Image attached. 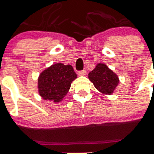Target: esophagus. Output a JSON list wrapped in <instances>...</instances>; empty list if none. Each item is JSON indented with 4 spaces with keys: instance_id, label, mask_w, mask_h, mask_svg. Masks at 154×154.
I'll return each mask as SVG.
<instances>
[{
    "instance_id": "obj_1",
    "label": "esophagus",
    "mask_w": 154,
    "mask_h": 154,
    "mask_svg": "<svg viewBox=\"0 0 154 154\" xmlns=\"http://www.w3.org/2000/svg\"><path fill=\"white\" fill-rule=\"evenodd\" d=\"M78 74H79V75H85L86 74V71H85V70L80 71L78 72Z\"/></svg>"
}]
</instances>
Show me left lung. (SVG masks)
Here are the masks:
<instances>
[{"mask_svg": "<svg viewBox=\"0 0 154 154\" xmlns=\"http://www.w3.org/2000/svg\"><path fill=\"white\" fill-rule=\"evenodd\" d=\"M89 80L95 88L102 94L111 95L119 83L117 75L103 63H98L96 68L88 73Z\"/></svg>", "mask_w": 154, "mask_h": 154, "instance_id": "left-lung-1", "label": "left lung"}]
</instances>
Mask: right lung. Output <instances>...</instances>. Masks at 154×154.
Returning <instances> with one entry per match:
<instances>
[{
    "mask_svg": "<svg viewBox=\"0 0 154 154\" xmlns=\"http://www.w3.org/2000/svg\"><path fill=\"white\" fill-rule=\"evenodd\" d=\"M76 78L71 65L61 63L54 64L40 74L38 80L40 96L55 103L61 101L71 88L72 81Z\"/></svg>",
    "mask_w": 154,
    "mask_h": 154,
    "instance_id": "add662e5",
    "label": "right lung"
}]
</instances>
